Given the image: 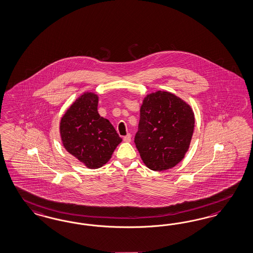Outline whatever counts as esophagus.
<instances>
[{
  "label": "esophagus",
  "instance_id": "34e87169",
  "mask_svg": "<svg viewBox=\"0 0 253 253\" xmlns=\"http://www.w3.org/2000/svg\"><path fill=\"white\" fill-rule=\"evenodd\" d=\"M131 135L130 133H128L127 135H125L124 137H123V141L124 142H131Z\"/></svg>",
  "mask_w": 253,
  "mask_h": 253
}]
</instances>
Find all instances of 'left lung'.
<instances>
[{
	"instance_id": "left-lung-1",
	"label": "left lung",
	"mask_w": 253,
	"mask_h": 253,
	"mask_svg": "<svg viewBox=\"0 0 253 253\" xmlns=\"http://www.w3.org/2000/svg\"><path fill=\"white\" fill-rule=\"evenodd\" d=\"M194 129L192 107L168 91L144 98L134 143L140 157L153 171L173 168L183 160Z\"/></svg>"
}]
</instances>
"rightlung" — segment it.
<instances>
[{
    "label": "right lung",
    "mask_w": 253,
    "mask_h": 253,
    "mask_svg": "<svg viewBox=\"0 0 253 253\" xmlns=\"http://www.w3.org/2000/svg\"><path fill=\"white\" fill-rule=\"evenodd\" d=\"M98 101L95 93L84 92L60 122L63 147L89 169L105 165L122 141L110 122L98 113Z\"/></svg>",
    "instance_id": "add662e5"
}]
</instances>
